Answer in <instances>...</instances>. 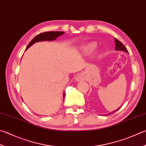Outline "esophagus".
Masks as SVG:
<instances>
[{
	"instance_id": "34e87169",
	"label": "esophagus",
	"mask_w": 146,
	"mask_h": 146,
	"mask_svg": "<svg viewBox=\"0 0 146 146\" xmlns=\"http://www.w3.org/2000/svg\"><path fill=\"white\" fill-rule=\"evenodd\" d=\"M76 81H81L82 80H84V74H79L78 75V76L76 77Z\"/></svg>"
}]
</instances>
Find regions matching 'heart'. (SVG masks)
<instances>
[{
    "label": "heart",
    "instance_id": "1",
    "mask_svg": "<svg viewBox=\"0 0 146 146\" xmlns=\"http://www.w3.org/2000/svg\"><path fill=\"white\" fill-rule=\"evenodd\" d=\"M95 47H96V45L95 44H90L86 46V48H85V51L88 52V53H90V52L92 51L93 49H95Z\"/></svg>",
    "mask_w": 146,
    "mask_h": 146
}]
</instances>
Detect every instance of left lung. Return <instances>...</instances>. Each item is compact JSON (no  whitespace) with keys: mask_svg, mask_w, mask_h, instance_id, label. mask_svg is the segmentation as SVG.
I'll return each mask as SVG.
<instances>
[{"mask_svg":"<svg viewBox=\"0 0 146 146\" xmlns=\"http://www.w3.org/2000/svg\"><path fill=\"white\" fill-rule=\"evenodd\" d=\"M114 40H115V44H116V46H115V49H116V50H121V51H126V52H128V50H127V49L126 48L125 46L123 45V44L121 42H120V41L119 40H117L116 38H115ZM119 109H117V110H116V111L112 112H111V113H109L108 114H111L114 113V112L117 111ZM108 114H107V115H108Z\"/></svg>","mask_w":146,"mask_h":146,"instance_id":"8db88e82","label":"left lung"}]
</instances>
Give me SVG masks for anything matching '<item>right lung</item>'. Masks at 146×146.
<instances>
[{"instance_id":"add662e5","label":"right lung","mask_w":146,"mask_h":146,"mask_svg":"<svg viewBox=\"0 0 146 146\" xmlns=\"http://www.w3.org/2000/svg\"><path fill=\"white\" fill-rule=\"evenodd\" d=\"M64 34V32H59V31L45 32L44 33H41V34L37 35V36H35L34 39L30 41L28 46H27L26 50L35 42H39V41H42V40H55L58 37L60 36V35H62ZM64 97H65V93L64 94Z\"/></svg>"}]
</instances>
